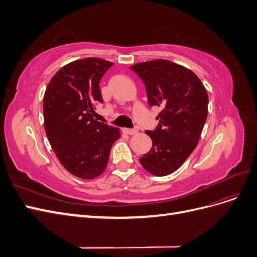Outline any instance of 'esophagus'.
<instances>
[{"label": "esophagus", "instance_id": "obj_1", "mask_svg": "<svg viewBox=\"0 0 257 257\" xmlns=\"http://www.w3.org/2000/svg\"><path fill=\"white\" fill-rule=\"evenodd\" d=\"M123 132L128 135H136L138 133V130L137 128H124Z\"/></svg>", "mask_w": 257, "mask_h": 257}]
</instances>
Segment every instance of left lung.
<instances>
[{
  "label": "left lung",
  "instance_id": "left-lung-1",
  "mask_svg": "<svg viewBox=\"0 0 257 257\" xmlns=\"http://www.w3.org/2000/svg\"><path fill=\"white\" fill-rule=\"evenodd\" d=\"M131 69L145 85L150 106H158L160 124L147 131L150 151L139 159L150 174H173L195 149L208 115V93L191 69L168 60L142 62Z\"/></svg>",
  "mask_w": 257,
  "mask_h": 257
}]
</instances>
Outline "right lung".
I'll list each match as a JSON object with an SVG mask.
<instances>
[{
	"instance_id": "1",
	"label": "right lung",
	"mask_w": 257,
	"mask_h": 257,
	"mask_svg": "<svg viewBox=\"0 0 257 257\" xmlns=\"http://www.w3.org/2000/svg\"><path fill=\"white\" fill-rule=\"evenodd\" d=\"M113 63L84 58L64 65L45 91L44 125L50 146L72 175L91 180L104 173L120 130L94 119L103 102L99 81Z\"/></svg>"
}]
</instances>
